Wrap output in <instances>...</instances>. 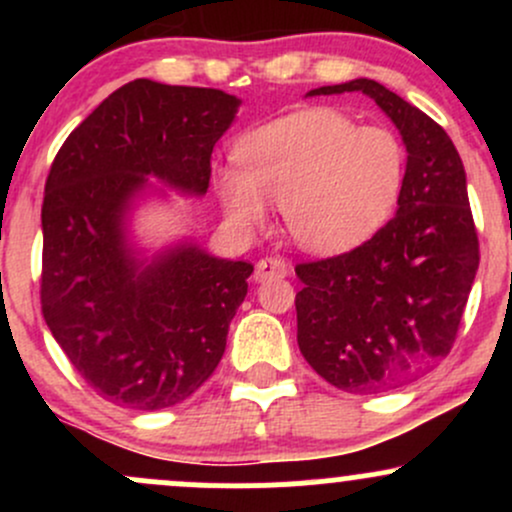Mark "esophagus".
<instances>
[{
  "label": "esophagus",
  "mask_w": 512,
  "mask_h": 512,
  "mask_svg": "<svg viewBox=\"0 0 512 512\" xmlns=\"http://www.w3.org/2000/svg\"><path fill=\"white\" fill-rule=\"evenodd\" d=\"M289 274V262L281 260V257L269 255L262 257L255 267V281H267V279H281V276Z\"/></svg>",
  "instance_id": "1"
}]
</instances>
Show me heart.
Listing matches in <instances>:
<instances>
[{"label":"heart","instance_id":"obj_1","mask_svg":"<svg viewBox=\"0 0 512 512\" xmlns=\"http://www.w3.org/2000/svg\"><path fill=\"white\" fill-rule=\"evenodd\" d=\"M237 166L216 173L228 221L264 226L269 204L284 209L286 231L315 252L366 240L392 214L407 178V149L392 129L358 127L337 110L315 108L245 134Z\"/></svg>","mask_w":512,"mask_h":512}]
</instances>
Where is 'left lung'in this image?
Instances as JSON below:
<instances>
[{"label": "left lung", "instance_id": "1", "mask_svg": "<svg viewBox=\"0 0 512 512\" xmlns=\"http://www.w3.org/2000/svg\"><path fill=\"white\" fill-rule=\"evenodd\" d=\"M361 91L407 146L397 214L358 248L296 264L298 346L327 383L375 395L419 378L450 354L479 269L462 158L445 129L373 79L313 88Z\"/></svg>", "mask_w": 512, "mask_h": 512}]
</instances>
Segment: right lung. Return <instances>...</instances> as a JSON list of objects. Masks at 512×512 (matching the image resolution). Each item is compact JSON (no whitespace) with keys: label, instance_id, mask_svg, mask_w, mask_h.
<instances>
[{"label":"right lung","instance_id":"right-lung-1","mask_svg":"<svg viewBox=\"0 0 512 512\" xmlns=\"http://www.w3.org/2000/svg\"><path fill=\"white\" fill-rule=\"evenodd\" d=\"M238 105L219 88L134 79L52 161L40 214L43 317L81 378L120 407L185 402L226 351L252 264L211 257L195 243L142 260L127 245L125 216L149 175L204 195L211 151Z\"/></svg>","mask_w":512,"mask_h":512}]
</instances>
